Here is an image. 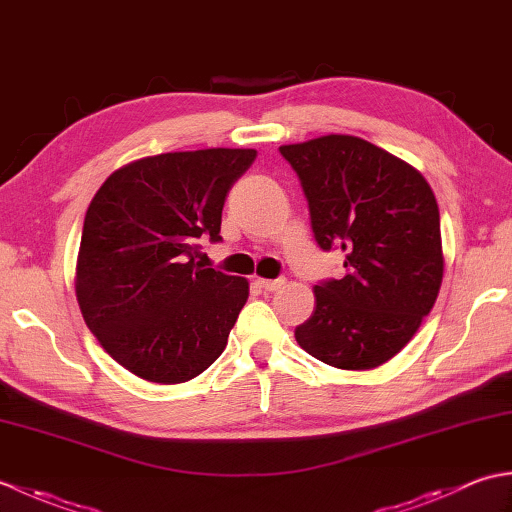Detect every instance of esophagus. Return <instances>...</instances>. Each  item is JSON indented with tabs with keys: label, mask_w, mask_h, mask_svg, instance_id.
I'll return each mask as SVG.
<instances>
[{
	"label": "esophagus",
	"mask_w": 512,
	"mask_h": 512,
	"mask_svg": "<svg viewBox=\"0 0 512 512\" xmlns=\"http://www.w3.org/2000/svg\"><path fill=\"white\" fill-rule=\"evenodd\" d=\"M284 284H286V279H257V286L268 290V292L279 290Z\"/></svg>",
	"instance_id": "1"
}]
</instances>
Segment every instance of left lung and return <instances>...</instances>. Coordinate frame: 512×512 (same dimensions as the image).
I'll return each mask as SVG.
<instances>
[{
  "instance_id": "8db88e82",
  "label": "left lung",
  "mask_w": 512,
  "mask_h": 512,
  "mask_svg": "<svg viewBox=\"0 0 512 512\" xmlns=\"http://www.w3.org/2000/svg\"><path fill=\"white\" fill-rule=\"evenodd\" d=\"M306 193L323 250H343V279L314 286L295 330L310 356L374 369L418 332L438 299L444 257L436 195L418 169L363 138L330 134L279 147Z\"/></svg>"
}]
</instances>
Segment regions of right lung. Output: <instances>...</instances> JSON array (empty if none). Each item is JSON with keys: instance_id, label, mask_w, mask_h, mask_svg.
I'll return each mask as SVG.
<instances>
[{"instance_id": "1", "label": "right lung", "mask_w": 512, "mask_h": 512, "mask_svg": "<svg viewBox=\"0 0 512 512\" xmlns=\"http://www.w3.org/2000/svg\"><path fill=\"white\" fill-rule=\"evenodd\" d=\"M255 149L149 156L116 169L85 213L76 301L118 365L176 385L224 352L248 281L204 268L200 239L220 242L222 209Z\"/></svg>"}]
</instances>
